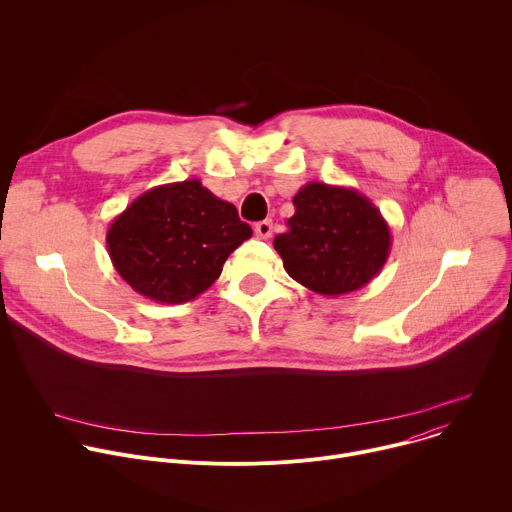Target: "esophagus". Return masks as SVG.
I'll return each mask as SVG.
<instances>
[{"mask_svg":"<svg viewBox=\"0 0 512 512\" xmlns=\"http://www.w3.org/2000/svg\"><path fill=\"white\" fill-rule=\"evenodd\" d=\"M255 235H257L259 239H269V237L273 235V223L269 221V218H265V221H259V223L255 225Z\"/></svg>","mask_w":512,"mask_h":512,"instance_id":"obj_1","label":"esophagus"}]
</instances>
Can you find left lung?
<instances>
[{
    "instance_id": "left-lung-1",
    "label": "left lung",
    "mask_w": 512,
    "mask_h": 512,
    "mask_svg": "<svg viewBox=\"0 0 512 512\" xmlns=\"http://www.w3.org/2000/svg\"><path fill=\"white\" fill-rule=\"evenodd\" d=\"M296 214L273 241L291 279L322 296H342L377 277L393 237L381 210L354 188L308 182Z\"/></svg>"
}]
</instances>
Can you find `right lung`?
I'll list each match as a JSON object with an SVG mask.
<instances>
[{"mask_svg": "<svg viewBox=\"0 0 512 512\" xmlns=\"http://www.w3.org/2000/svg\"><path fill=\"white\" fill-rule=\"evenodd\" d=\"M251 235L231 202L192 178L137 196L113 218L107 251L139 296L184 304L204 294L227 257Z\"/></svg>", "mask_w": 512, "mask_h": 512, "instance_id": "right-lung-1", "label": "right lung"}]
</instances>
